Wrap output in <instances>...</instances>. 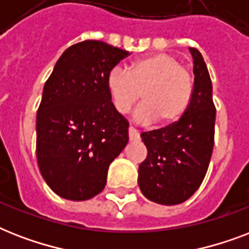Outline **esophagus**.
<instances>
[{"instance_id": "obj_1", "label": "esophagus", "mask_w": 249, "mask_h": 249, "mask_svg": "<svg viewBox=\"0 0 249 249\" xmlns=\"http://www.w3.org/2000/svg\"><path fill=\"white\" fill-rule=\"evenodd\" d=\"M140 132L133 126H129V140L130 141H138L140 140Z\"/></svg>"}]
</instances>
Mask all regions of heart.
<instances>
[{
  "label": "heart",
  "mask_w": 249,
  "mask_h": 249,
  "mask_svg": "<svg viewBox=\"0 0 249 249\" xmlns=\"http://www.w3.org/2000/svg\"><path fill=\"white\" fill-rule=\"evenodd\" d=\"M107 88L119 113H128L142 93L143 103L137 109V119L168 125L179 120L189 107L193 76L176 55L156 53L134 59L128 71L112 68Z\"/></svg>",
  "instance_id": "1"
}]
</instances>
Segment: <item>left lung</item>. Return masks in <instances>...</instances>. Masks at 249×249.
I'll return each mask as SVG.
<instances>
[{"label":"left lung","mask_w":249,"mask_h":249,"mask_svg":"<svg viewBox=\"0 0 249 249\" xmlns=\"http://www.w3.org/2000/svg\"><path fill=\"white\" fill-rule=\"evenodd\" d=\"M190 53L195 79L186 112L176 123L141 134L147 158L138 168V185L158 204L187 200L201 185L212 156L216 121L212 81L200 52L190 48Z\"/></svg>","instance_id":"1"}]
</instances>
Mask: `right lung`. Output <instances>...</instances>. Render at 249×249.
<instances>
[{"mask_svg": "<svg viewBox=\"0 0 249 249\" xmlns=\"http://www.w3.org/2000/svg\"><path fill=\"white\" fill-rule=\"evenodd\" d=\"M129 52L86 40L62 54L45 83L37 111V163L45 182L68 200L105 189L109 164L129 141L126 121L111 102L109 71Z\"/></svg>", "mask_w": 249, "mask_h": 249, "instance_id": "1", "label": "right lung"}]
</instances>
